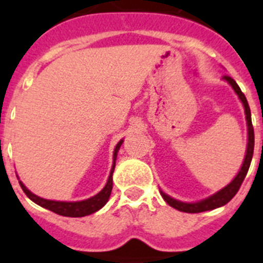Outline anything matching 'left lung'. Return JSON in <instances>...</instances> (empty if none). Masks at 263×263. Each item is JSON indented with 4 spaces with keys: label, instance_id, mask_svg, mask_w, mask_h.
I'll list each match as a JSON object with an SVG mask.
<instances>
[{
    "label": "left lung",
    "instance_id": "left-lung-1",
    "mask_svg": "<svg viewBox=\"0 0 263 263\" xmlns=\"http://www.w3.org/2000/svg\"><path fill=\"white\" fill-rule=\"evenodd\" d=\"M225 80L232 85V88L234 89L240 100L242 101L243 108H245V115H246V122H248V150H246V155L245 159H243L242 167H241L240 173L237 174L236 178L232 180V183L227 185L225 188H222L221 191H218L217 194H215L213 196L208 197L205 200L199 201V203H194V204H188V203H182V201H178L173 197L167 196L166 194L163 192H160L162 197H163L166 203L168 205H171L173 208L178 211H182V212H188V213H199V212H204V211H211L215 210V208H218V206L225 205L227 203L232 200L234 197V195L238 192L240 190L241 184H242L243 179H245L246 174H248V170L250 167V162H252L253 158V152H254V129H253V124H252V115H250V108L249 104L246 101L245 95L242 93V90L240 89V87L237 85L236 81L231 78V76L225 75L224 76Z\"/></svg>",
    "mask_w": 263,
    "mask_h": 263
}]
</instances>
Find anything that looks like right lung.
<instances>
[{"label":"right lung","instance_id":"add662e5","mask_svg":"<svg viewBox=\"0 0 263 263\" xmlns=\"http://www.w3.org/2000/svg\"><path fill=\"white\" fill-rule=\"evenodd\" d=\"M124 141H120L117 143L115 148V154H113V166H111L110 175H109L108 182H106L105 187L96 195V196L90 197L88 200L83 201H73V203H67V201H53V200H46V199H42V197L36 196V195L31 194V192L27 190L22 183L20 182L21 187H22L23 192L27 195L29 199H31L34 203H36L38 205L43 206L46 210H50L51 212L58 213L60 216H67V217H83V216L90 215V213L96 212L100 208H103L106 204V201L109 200V196H110L111 188H113V171H115L116 166V158H117V152L120 150V146L122 145Z\"/></svg>","mask_w":263,"mask_h":263}]
</instances>
